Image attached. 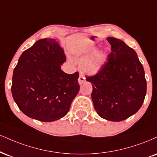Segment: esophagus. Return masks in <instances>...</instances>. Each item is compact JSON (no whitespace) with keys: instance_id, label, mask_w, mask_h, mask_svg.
Returning <instances> with one entry per match:
<instances>
[{"instance_id":"obj_1","label":"esophagus","mask_w":157,"mask_h":157,"mask_svg":"<svg viewBox=\"0 0 157 157\" xmlns=\"http://www.w3.org/2000/svg\"><path fill=\"white\" fill-rule=\"evenodd\" d=\"M86 81V77H84V75H82V73L80 74V76H79L78 78V82L80 85H82L83 82Z\"/></svg>"}]
</instances>
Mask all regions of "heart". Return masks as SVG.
<instances>
[{"mask_svg": "<svg viewBox=\"0 0 157 157\" xmlns=\"http://www.w3.org/2000/svg\"><path fill=\"white\" fill-rule=\"evenodd\" d=\"M97 50V47H90L86 51L88 57L80 62V69L83 72L88 75H96L102 69L107 61V53L104 50Z\"/></svg>", "mask_w": 157, "mask_h": 157, "instance_id": "obj_1", "label": "heart"}]
</instances>
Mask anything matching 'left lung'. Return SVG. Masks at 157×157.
I'll return each mask as SVG.
<instances>
[{
    "mask_svg": "<svg viewBox=\"0 0 157 157\" xmlns=\"http://www.w3.org/2000/svg\"><path fill=\"white\" fill-rule=\"evenodd\" d=\"M111 52L97 75L86 77L91 82L94 109L101 118L121 121L139 110L144 101L147 83L137 55L122 40L107 37Z\"/></svg>",
    "mask_w": 157,
    "mask_h": 157,
    "instance_id": "obj_1",
    "label": "left lung"
}]
</instances>
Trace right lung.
<instances>
[{
	"mask_svg": "<svg viewBox=\"0 0 157 157\" xmlns=\"http://www.w3.org/2000/svg\"><path fill=\"white\" fill-rule=\"evenodd\" d=\"M67 58L54 39H42L22 52L13 71L12 94L25 115L43 122L63 118L80 90L79 73L60 66Z\"/></svg>",
	"mask_w": 157,
	"mask_h": 157,
	"instance_id": "right-lung-1",
	"label": "right lung"
}]
</instances>
